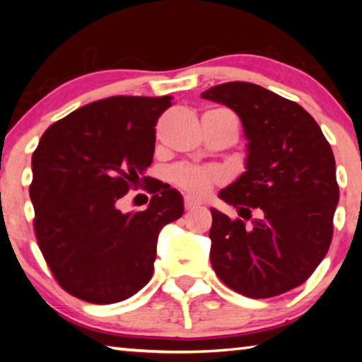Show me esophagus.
<instances>
[{
	"label": "esophagus",
	"instance_id": "34e87169",
	"mask_svg": "<svg viewBox=\"0 0 362 362\" xmlns=\"http://www.w3.org/2000/svg\"><path fill=\"white\" fill-rule=\"evenodd\" d=\"M183 203H185V209L187 211H192V209H196V207H199L201 203L199 201L193 199L192 196H185V199H183Z\"/></svg>",
	"mask_w": 362,
	"mask_h": 362
}]
</instances>
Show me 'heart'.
Listing matches in <instances>:
<instances>
[{"mask_svg": "<svg viewBox=\"0 0 362 362\" xmlns=\"http://www.w3.org/2000/svg\"><path fill=\"white\" fill-rule=\"evenodd\" d=\"M170 179H173L175 185L182 188L183 192L193 196H204L209 192L212 185H216V183L220 182L222 177L217 173H212V170L188 166V164H180V166L173 169Z\"/></svg>", "mask_w": 362, "mask_h": 362, "instance_id": "obj_1", "label": "heart"}]
</instances>
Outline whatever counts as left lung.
Returning <instances> with one entry per match:
<instances>
[{
  "instance_id": "obj_1",
  "label": "left lung",
  "mask_w": 362,
  "mask_h": 362,
  "mask_svg": "<svg viewBox=\"0 0 362 362\" xmlns=\"http://www.w3.org/2000/svg\"><path fill=\"white\" fill-rule=\"evenodd\" d=\"M201 97L240 116L249 142L246 170L218 193L245 220L211 209L212 268L243 296H279L311 276L332 241V148L306 110L262 86L223 83Z\"/></svg>"
}]
</instances>
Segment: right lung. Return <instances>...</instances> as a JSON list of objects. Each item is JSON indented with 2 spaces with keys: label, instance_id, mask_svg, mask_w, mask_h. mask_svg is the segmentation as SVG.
I'll use <instances>...</instances> for the list:
<instances>
[{
  "label": "right lung",
  "instance_id": "add662e5",
  "mask_svg": "<svg viewBox=\"0 0 362 362\" xmlns=\"http://www.w3.org/2000/svg\"><path fill=\"white\" fill-rule=\"evenodd\" d=\"M170 105V95H115L42 134L32 158L35 235L54 278L73 297L116 303L151 279L159 231L183 216L175 188L144 177L158 118ZM144 182L149 207L121 213L119 199Z\"/></svg>",
  "mask_w": 362,
  "mask_h": 362
}]
</instances>
